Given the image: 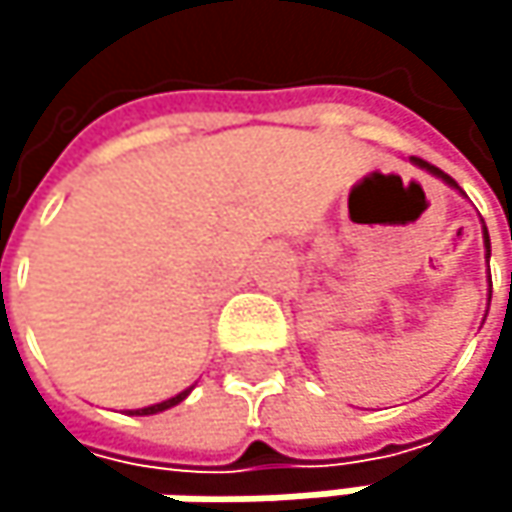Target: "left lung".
Masks as SVG:
<instances>
[{"label":"left lung","instance_id":"8db88e82","mask_svg":"<svg viewBox=\"0 0 512 512\" xmlns=\"http://www.w3.org/2000/svg\"><path fill=\"white\" fill-rule=\"evenodd\" d=\"M412 162H415L418 168L430 171L433 177L445 180V183H448L451 189H460V186H457V180H454V177H448V174H445L442 168H436V165H430V162H424V159H418V156H412ZM483 246H486V263H489V231H486V225H483ZM489 299H492V284H489Z\"/></svg>","mask_w":512,"mask_h":512}]
</instances>
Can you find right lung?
<instances>
[{"label": "right lung", "instance_id": "obj_1", "mask_svg": "<svg viewBox=\"0 0 512 512\" xmlns=\"http://www.w3.org/2000/svg\"><path fill=\"white\" fill-rule=\"evenodd\" d=\"M189 391H192V385H189L186 391H180V394H174V397H168V400H162V403H154V406H145V409H133L130 415H156V412H165V409H171V406H177V403H183V400L189 397Z\"/></svg>", "mask_w": 512, "mask_h": 512}]
</instances>
